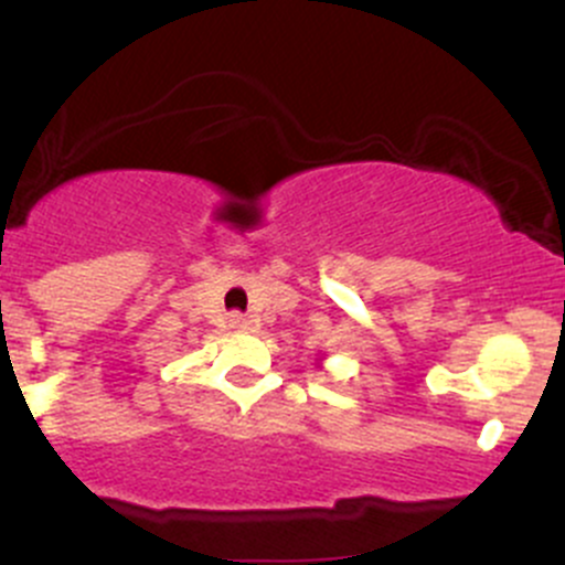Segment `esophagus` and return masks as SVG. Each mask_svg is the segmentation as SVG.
<instances>
[{
	"label": "esophagus",
	"mask_w": 565,
	"mask_h": 565,
	"mask_svg": "<svg viewBox=\"0 0 565 565\" xmlns=\"http://www.w3.org/2000/svg\"><path fill=\"white\" fill-rule=\"evenodd\" d=\"M250 324H254V319L246 317V315H241V311H235V315H230V328H235V330H248Z\"/></svg>",
	"instance_id": "1"
}]
</instances>
